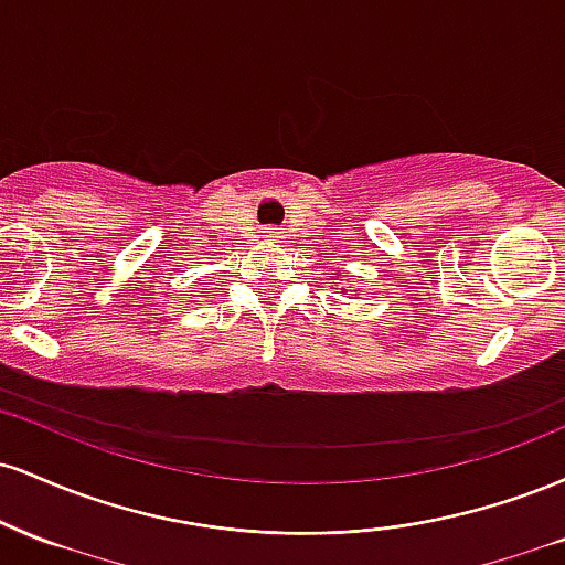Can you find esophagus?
<instances>
[{"label":"esophagus","instance_id":"34e87169","mask_svg":"<svg viewBox=\"0 0 565 565\" xmlns=\"http://www.w3.org/2000/svg\"><path fill=\"white\" fill-rule=\"evenodd\" d=\"M265 233H268L270 238H276V228H268V231H265Z\"/></svg>","mask_w":565,"mask_h":565}]
</instances>
